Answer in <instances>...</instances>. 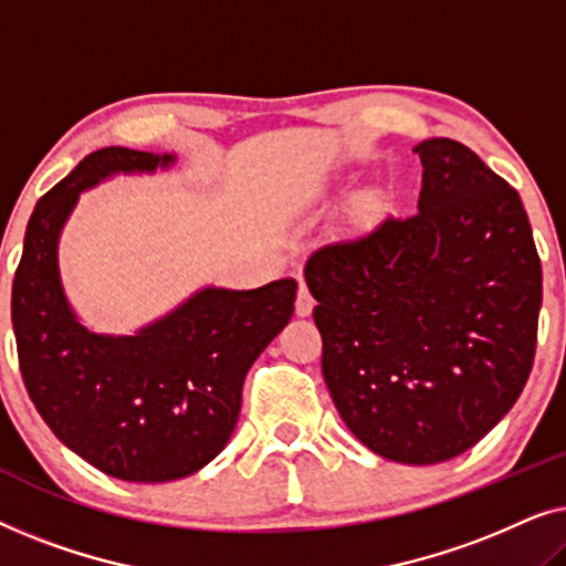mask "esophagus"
I'll return each mask as SVG.
<instances>
[{"label":"esophagus","instance_id":"1","mask_svg":"<svg viewBox=\"0 0 566 566\" xmlns=\"http://www.w3.org/2000/svg\"><path fill=\"white\" fill-rule=\"evenodd\" d=\"M314 296L312 293H308V289H306V283H298V296H296V314L298 316H308L314 312Z\"/></svg>","mask_w":566,"mask_h":566}]
</instances>
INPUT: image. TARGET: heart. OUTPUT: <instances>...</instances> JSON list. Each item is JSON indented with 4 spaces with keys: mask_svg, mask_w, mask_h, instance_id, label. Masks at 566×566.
Returning a JSON list of instances; mask_svg holds the SVG:
<instances>
[{
    "mask_svg": "<svg viewBox=\"0 0 566 566\" xmlns=\"http://www.w3.org/2000/svg\"><path fill=\"white\" fill-rule=\"evenodd\" d=\"M389 213V198L381 190H366L353 200L350 206V221L358 229L376 227L384 216Z\"/></svg>",
    "mask_w": 566,
    "mask_h": 566,
    "instance_id": "heart-1",
    "label": "heart"
}]
</instances>
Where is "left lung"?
Wrapping results in <instances>:
<instances>
[{
  "instance_id": "obj_1",
  "label": "left lung",
  "mask_w": 566,
  "mask_h": 566,
  "mask_svg": "<svg viewBox=\"0 0 566 566\" xmlns=\"http://www.w3.org/2000/svg\"><path fill=\"white\" fill-rule=\"evenodd\" d=\"M415 151L417 213L314 252L304 277L339 417L374 453L428 467L521 397L544 289L521 196L451 138Z\"/></svg>"
}]
</instances>
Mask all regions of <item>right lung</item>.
<instances>
[{"label":"right lung","mask_w":566,"mask_h":566,"mask_svg":"<svg viewBox=\"0 0 566 566\" xmlns=\"http://www.w3.org/2000/svg\"><path fill=\"white\" fill-rule=\"evenodd\" d=\"M175 154L107 146L38 200L12 281L20 374L69 451L123 482L196 474L229 443L247 370L293 314L296 281L203 289L134 335H105L69 304L59 239L84 190L115 175H154Z\"/></svg>","instance_id":"right-lung-1"}]
</instances>
